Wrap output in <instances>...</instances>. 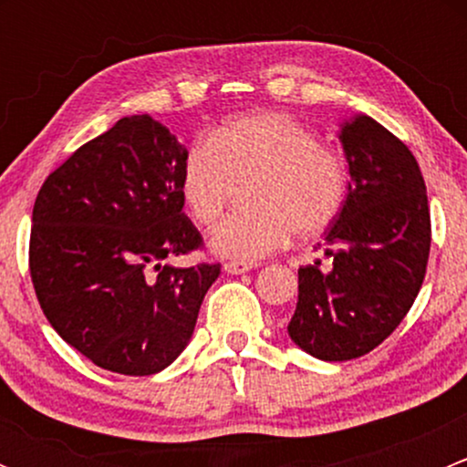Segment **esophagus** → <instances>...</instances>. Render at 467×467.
Wrapping results in <instances>:
<instances>
[{
  "instance_id": "34e87169",
  "label": "esophagus",
  "mask_w": 467,
  "mask_h": 467,
  "mask_svg": "<svg viewBox=\"0 0 467 467\" xmlns=\"http://www.w3.org/2000/svg\"><path fill=\"white\" fill-rule=\"evenodd\" d=\"M251 268H253V264H248V262H225L223 264V271L230 273V275H239V273H246V271H251Z\"/></svg>"
}]
</instances>
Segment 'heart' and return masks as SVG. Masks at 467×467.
Wrapping results in <instances>:
<instances>
[{"mask_svg":"<svg viewBox=\"0 0 467 467\" xmlns=\"http://www.w3.org/2000/svg\"><path fill=\"white\" fill-rule=\"evenodd\" d=\"M251 185L248 214L212 234V251L234 262H257L280 251L291 233H325L348 199V169L307 124L285 112L239 115L196 142L181 167V194L192 219L214 228L237 187Z\"/></svg>","mask_w":467,"mask_h":467,"instance_id":"1","label":"heart"}]
</instances>
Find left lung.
Instances as JSON below:
<instances>
[{"instance_id":"8db88e82","label":"left lung","mask_w":467,"mask_h":467,"mask_svg":"<svg viewBox=\"0 0 467 467\" xmlns=\"http://www.w3.org/2000/svg\"><path fill=\"white\" fill-rule=\"evenodd\" d=\"M348 199L325 234L332 268H298V303L286 332L307 355L348 361L378 348L411 309L430 260L427 187L407 144L373 117L338 130Z\"/></svg>"}]
</instances>
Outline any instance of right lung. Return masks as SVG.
Instances as JSON below:
<instances>
[{
	"instance_id": "right-lung-1",
	"label": "right lung",
	"mask_w": 467,
	"mask_h": 467,
	"mask_svg": "<svg viewBox=\"0 0 467 467\" xmlns=\"http://www.w3.org/2000/svg\"><path fill=\"white\" fill-rule=\"evenodd\" d=\"M185 155L153 117H124L37 192L29 244L37 303L63 341L112 373L167 368L221 273L219 264H162L203 242L182 212Z\"/></svg>"
}]
</instances>
